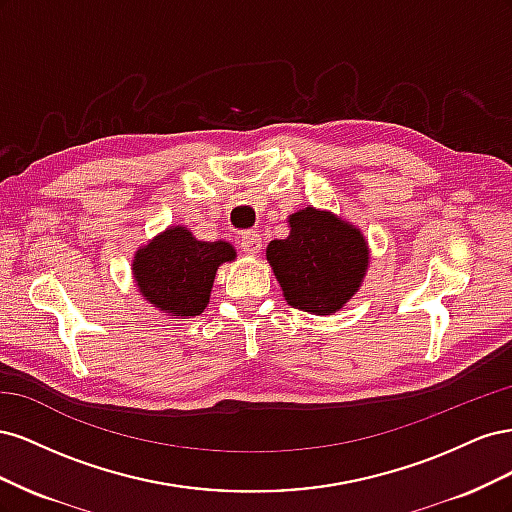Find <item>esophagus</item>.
Instances as JSON below:
<instances>
[{"instance_id":"esophagus-1","label":"esophagus","mask_w":512,"mask_h":512,"mask_svg":"<svg viewBox=\"0 0 512 512\" xmlns=\"http://www.w3.org/2000/svg\"><path fill=\"white\" fill-rule=\"evenodd\" d=\"M239 245H241V250L245 254H252L254 256V254H258L262 250V239H260L258 232L247 230V232H243V235H241Z\"/></svg>"}]
</instances>
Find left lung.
<instances>
[{"label":"left lung","mask_w":512,"mask_h":512,"mask_svg":"<svg viewBox=\"0 0 512 512\" xmlns=\"http://www.w3.org/2000/svg\"><path fill=\"white\" fill-rule=\"evenodd\" d=\"M267 260L294 309L329 316L359 290L369 254L354 226L307 207L290 215V235L269 243Z\"/></svg>","instance_id":"8db88e82"}]
</instances>
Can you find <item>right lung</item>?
<instances>
[{"label":"right lung","mask_w":512,"mask_h":512,"mask_svg":"<svg viewBox=\"0 0 512 512\" xmlns=\"http://www.w3.org/2000/svg\"><path fill=\"white\" fill-rule=\"evenodd\" d=\"M235 250L226 241H196L181 226L166 230L134 256V277L153 307L198 316L209 303L215 271Z\"/></svg>","instance_id":"add662e5"}]
</instances>
